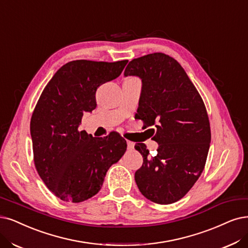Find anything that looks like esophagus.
<instances>
[{
  "label": "esophagus",
  "mask_w": 248,
  "mask_h": 248,
  "mask_svg": "<svg viewBox=\"0 0 248 248\" xmlns=\"http://www.w3.org/2000/svg\"><path fill=\"white\" fill-rule=\"evenodd\" d=\"M126 144H127V148L129 149H134V146H135V144L133 143V142H131V141H126Z\"/></svg>",
  "instance_id": "esophagus-1"
}]
</instances>
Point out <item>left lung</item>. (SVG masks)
<instances>
[{
    "instance_id": "left-lung-1",
    "label": "left lung",
    "mask_w": 248,
    "mask_h": 248,
    "mask_svg": "<svg viewBox=\"0 0 248 248\" xmlns=\"http://www.w3.org/2000/svg\"><path fill=\"white\" fill-rule=\"evenodd\" d=\"M124 76L142 79L137 115L147 126H156L154 140L159 145L155 156H149L144 143L135 146L143 156L135 172L137 186L152 202L173 203L204 170L212 138L204 102L181 64L164 53L133 59Z\"/></svg>"
}]
</instances>
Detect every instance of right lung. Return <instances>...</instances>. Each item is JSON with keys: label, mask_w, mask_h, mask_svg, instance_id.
Masks as SVG:
<instances>
[{"label": "right lung", "mask_w": 248, "mask_h": 248, "mask_svg": "<svg viewBox=\"0 0 248 248\" xmlns=\"http://www.w3.org/2000/svg\"><path fill=\"white\" fill-rule=\"evenodd\" d=\"M126 63L64 64L34 107L31 119L34 166L45 185L63 201L78 203L96 195L108 169L126 150V141L117 133L96 138L78 131L84 112L97 106V89L121 76Z\"/></svg>", "instance_id": "add662e5"}]
</instances>
